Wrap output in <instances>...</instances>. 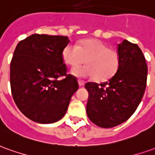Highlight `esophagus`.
I'll return each instance as SVG.
<instances>
[{"instance_id": "obj_1", "label": "esophagus", "mask_w": 155, "mask_h": 155, "mask_svg": "<svg viewBox=\"0 0 155 155\" xmlns=\"http://www.w3.org/2000/svg\"><path fill=\"white\" fill-rule=\"evenodd\" d=\"M78 84H79V86H84V81H78Z\"/></svg>"}]
</instances>
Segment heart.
Instances as JSON below:
<instances>
[{
    "instance_id": "1",
    "label": "heart",
    "mask_w": 155,
    "mask_h": 155,
    "mask_svg": "<svg viewBox=\"0 0 155 155\" xmlns=\"http://www.w3.org/2000/svg\"><path fill=\"white\" fill-rule=\"evenodd\" d=\"M64 63L71 67L82 64L88 65L74 68L71 74L78 78L95 77L104 81L113 76L119 67L118 52L96 39H86L76 44H69L63 50Z\"/></svg>"
}]
</instances>
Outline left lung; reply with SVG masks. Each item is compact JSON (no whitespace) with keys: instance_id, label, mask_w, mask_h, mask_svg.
Instances as JSON below:
<instances>
[{"instance_id":"obj_1","label":"left lung","mask_w":155,"mask_h":155,"mask_svg":"<svg viewBox=\"0 0 155 155\" xmlns=\"http://www.w3.org/2000/svg\"><path fill=\"white\" fill-rule=\"evenodd\" d=\"M119 67L108 81L85 85L88 91L86 114L95 125L111 128L126 121L143 97L148 66L137 44L124 40L118 45Z\"/></svg>"}]
</instances>
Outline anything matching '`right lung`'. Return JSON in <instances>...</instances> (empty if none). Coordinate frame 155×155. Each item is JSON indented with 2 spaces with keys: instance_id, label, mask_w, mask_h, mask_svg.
<instances>
[{
  "instance_id": "add662e5",
  "label": "right lung",
  "mask_w": 155,
  "mask_h": 155,
  "mask_svg": "<svg viewBox=\"0 0 155 155\" xmlns=\"http://www.w3.org/2000/svg\"><path fill=\"white\" fill-rule=\"evenodd\" d=\"M69 42L67 36L34 34L16 47L10 64L12 94L20 111L36 123L61 120L79 88L64 64L63 50Z\"/></svg>"
}]
</instances>
